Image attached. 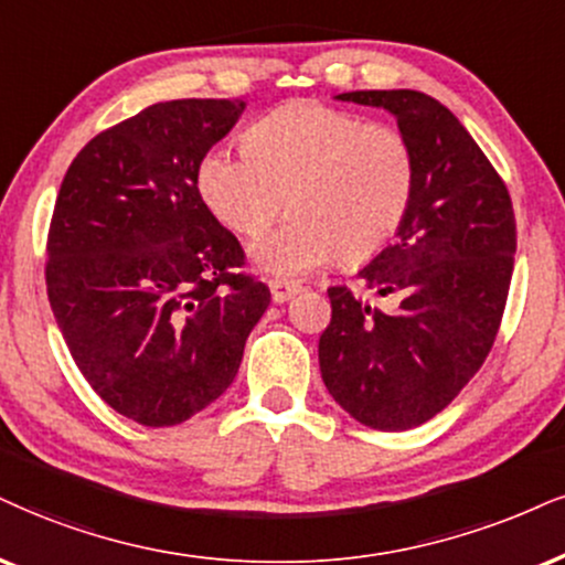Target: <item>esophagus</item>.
I'll use <instances>...</instances> for the list:
<instances>
[{
    "mask_svg": "<svg viewBox=\"0 0 565 565\" xmlns=\"http://www.w3.org/2000/svg\"><path fill=\"white\" fill-rule=\"evenodd\" d=\"M269 290H271V301L285 303V301H290L298 290H301V282L280 280V277H277V280H269Z\"/></svg>",
    "mask_w": 565,
    "mask_h": 565,
    "instance_id": "esophagus-1",
    "label": "esophagus"
}]
</instances>
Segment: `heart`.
Returning <instances> with one entry per match:
<instances>
[{
  "instance_id": "heart-1",
  "label": "heart",
  "mask_w": 565,
  "mask_h": 565,
  "mask_svg": "<svg viewBox=\"0 0 565 565\" xmlns=\"http://www.w3.org/2000/svg\"><path fill=\"white\" fill-rule=\"evenodd\" d=\"M243 151L217 146L199 164V193L222 225L259 238L254 259L277 275H303L338 256L356 267L380 254L406 220L416 157L393 125L319 102L285 104L243 134Z\"/></svg>"
}]
</instances>
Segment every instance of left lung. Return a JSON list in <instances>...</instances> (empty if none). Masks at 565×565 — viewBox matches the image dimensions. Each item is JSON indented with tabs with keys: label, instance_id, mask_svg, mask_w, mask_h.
Wrapping results in <instances>:
<instances>
[{
	"label": "left lung",
	"instance_id": "obj_1",
	"mask_svg": "<svg viewBox=\"0 0 565 565\" xmlns=\"http://www.w3.org/2000/svg\"><path fill=\"white\" fill-rule=\"evenodd\" d=\"M338 99L395 115L416 157V191L395 241L359 271L393 309L327 288L319 369L353 419L403 431L440 414L484 364L511 288L516 217L503 178L437 99L408 88Z\"/></svg>",
	"mask_w": 565,
	"mask_h": 565
}]
</instances>
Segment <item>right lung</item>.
I'll return each instance as SVG.
<instances>
[{
    "label": "right lung",
    "mask_w": 565,
    "mask_h": 565,
    "mask_svg": "<svg viewBox=\"0 0 565 565\" xmlns=\"http://www.w3.org/2000/svg\"><path fill=\"white\" fill-rule=\"evenodd\" d=\"M241 99L159 102L102 130L62 180L46 294L96 395L143 427H172L238 374L269 288L199 193V164Z\"/></svg>",
    "instance_id": "right-lung-1"
}]
</instances>
